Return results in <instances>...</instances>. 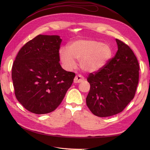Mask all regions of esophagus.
Returning <instances> with one entry per match:
<instances>
[{"mask_svg": "<svg viewBox=\"0 0 150 150\" xmlns=\"http://www.w3.org/2000/svg\"><path fill=\"white\" fill-rule=\"evenodd\" d=\"M84 78L81 75H78L75 77L74 82V83H80L84 81Z\"/></svg>", "mask_w": 150, "mask_h": 150, "instance_id": "obj_1", "label": "esophagus"}]
</instances>
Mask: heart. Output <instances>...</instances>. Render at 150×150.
Wrapping results in <instances>:
<instances>
[{"label":"heart","instance_id":"obj_1","mask_svg":"<svg viewBox=\"0 0 150 150\" xmlns=\"http://www.w3.org/2000/svg\"><path fill=\"white\" fill-rule=\"evenodd\" d=\"M112 49L107 44L93 39H78L70 43L67 49L59 50V57L67 69L74 67V59L80 60V66L85 72L93 73L103 69L112 57Z\"/></svg>","mask_w":150,"mask_h":150}]
</instances>
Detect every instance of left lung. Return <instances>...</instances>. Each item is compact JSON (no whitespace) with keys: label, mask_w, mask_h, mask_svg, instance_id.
I'll list each match as a JSON object with an SVG mask.
<instances>
[{"label":"left lung","mask_w":150,"mask_h":150,"mask_svg":"<svg viewBox=\"0 0 150 150\" xmlns=\"http://www.w3.org/2000/svg\"><path fill=\"white\" fill-rule=\"evenodd\" d=\"M118 50L108 64L88 81L91 88L86 105L98 117L112 116L123 111L136 93L139 77V65L130 47L115 39Z\"/></svg>","instance_id":"left-lung-1"}]
</instances>
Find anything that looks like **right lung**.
<instances>
[{
  "instance_id": "add662e5",
  "label": "right lung",
  "mask_w": 150,
  "mask_h": 150,
  "mask_svg": "<svg viewBox=\"0 0 150 150\" xmlns=\"http://www.w3.org/2000/svg\"><path fill=\"white\" fill-rule=\"evenodd\" d=\"M58 35H39L27 42L13 62L11 76L16 97L28 111L51 112L61 104L75 74L63 69Z\"/></svg>"
}]
</instances>
